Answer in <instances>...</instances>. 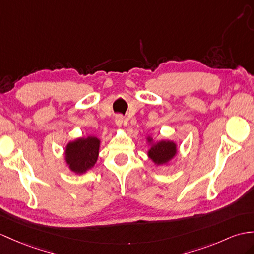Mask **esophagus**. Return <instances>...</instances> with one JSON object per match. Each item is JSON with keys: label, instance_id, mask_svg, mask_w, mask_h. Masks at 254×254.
Listing matches in <instances>:
<instances>
[{"label": "esophagus", "instance_id": "34e87169", "mask_svg": "<svg viewBox=\"0 0 254 254\" xmlns=\"http://www.w3.org/2000/svg\"><path fill=\"white\" fill-rule=\"evenodd\" d=\"M115 124L119 127H122L124 125V117L122 115H116L115 116Z\"/></svg>", "mask_w": 254, "mask_h": 254}]
</instances>
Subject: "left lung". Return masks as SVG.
Masks as SVG:
<instances>
[{
  "label": "left lung",
  "instance_id": "left-lung-1",
  "mask_svg": "<svg viewBox=\"0 0 254 254\" xmlns=\"http://www.w3.org/2000/svg\"><path fill=\"white\" fill-rule=\"evenodd\" d=\"M147 142L151 144L147 155L155 165L168 164L176 156L178 148L174 141L160 140L158 142H153L151 137H147Z\"/></svg>",
  "mask_w": 254,
  "mask_h": 254
}]
</instances>
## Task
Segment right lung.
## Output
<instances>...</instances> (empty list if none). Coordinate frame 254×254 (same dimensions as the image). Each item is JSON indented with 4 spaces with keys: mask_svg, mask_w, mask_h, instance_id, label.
Segmentation results:
<instances>
[{
    "mask_svg": "<svg viewBox=\"0 0 254 254\" xmlns=\"http://www.w3.org/2000/svg\"><path fill=\"white\" fill-rule=\"evenodd\" d=\"M99 147L100 140L94 135L69 142L65 146L64 157L70 170L82 175L92 168L98 159Z\"/></svg>",
    "mask_w": 254,
    "mask_h": 254,
    "instance_id": "right-lung-1",
    "label": "right lung"
}]
</instances>
